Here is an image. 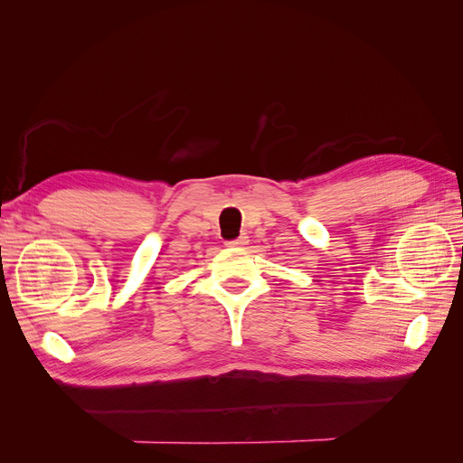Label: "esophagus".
<instances>
[{"instance_id": "obj_1", "label": "esophagus", "mask_w": 463, "mask_h": 463, "mask_svg": "<svg viewBox=\"0 0 463 463\" xmlns=\"http://www.w3.org/2000/svg\"><path fill=\"white\" fill-rule=\"evenodd\" d=\"M247 235H240V237H235V240H232V241H226V245L228 247H243V245H247Z\"/></svg>"}]
</instances>
